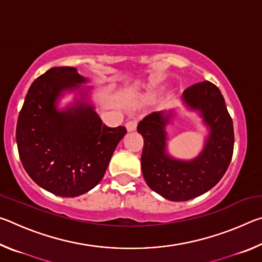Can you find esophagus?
Returning a JSON list of instances; mask_svg holds the SVG:
<instances>
[{"label":"esophagus","instance_id":"obj_1","mask_svg":"<svg viewBox=\"0 0 262 262\" xmlns=\"http://www.w3.org/2000/svg\"><path fill=\"white\" fill-rule=\"evenodd\" d=\"M136 125H137V122H136L135 120H129V121H127V122H126V128H127V130H128V132H133V130H135V129H136Z\"/></svg>","mask_w":262,"mask_h":262}]
</instances>
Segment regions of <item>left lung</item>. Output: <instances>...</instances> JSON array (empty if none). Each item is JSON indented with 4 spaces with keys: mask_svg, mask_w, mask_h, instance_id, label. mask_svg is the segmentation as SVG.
I'll list each match as a JSON object with an SVG mask.
<instances>
[{
    "mask_svg": "<svg viewBox=\"0 0 262 262\" xmlns=\"http://www.w3.org/2000/svg\"><path fill=\"white\" fill-rule=\"evenodd\" d=\"M183 98L188 107L200 111L210 128L205 149L193 161H177L166 154L165 126L171 114L152 112L137 125L144 140L141 165L145 183L171 201H187L214 187L227 172L233 154L232 119L220 89L203 81L186 89Z\"/></svg>",
    "mask_w": 262,
    "mask_h": 262,
    "instance_id": "left-lung-1",
    "label": "left lung"
}]
</instances>
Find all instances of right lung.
<instances>
[{
	"label": "right lung",
	"instance_id": "obj_1",
	"mask_svg": "<svg viewBox=\"0 0 262 262\" xmlns=\"http://www.w3.org/2000/svg\"><path fill=\"white\" fill-rule=\"evenodd\" d=\"M85 81L73 67L47 70L30 86L17 121L16 141L25 171L59 196H78L94 188L127 133L123 126H106L88 104L56 110L62 92Z\"/></svg>",
	"mask_w": 262,
	"mask_h": 262
}]
</instances>
